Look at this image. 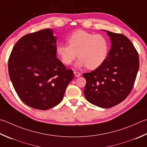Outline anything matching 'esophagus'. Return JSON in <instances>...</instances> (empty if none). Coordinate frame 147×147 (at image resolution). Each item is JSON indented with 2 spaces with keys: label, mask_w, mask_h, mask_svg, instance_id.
Returning <instances> with one entry per match:
<instances>
[{
  "label": "esophagus",
  "mask_w": 147,
  "mask_h": 147,
  "mask_svg": "<svg viewBox=\"0 0 147 147\" xmlns=\"http://www.w3.org/2000/svg\"><path fill=\"white\" fill-rule=\"evenodd\" d=\"M74 75H75L76 77H78V76H80V73L79 72L74 71Z\"/></svg>",
  "instance_id": "esophagus-1"
}]
</instances>
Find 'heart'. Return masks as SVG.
Returning a JSON list of instances; mask_svg holds the SVG:
<instances>
[{
  "label": "heart",
  "mask_w": 147,
  "mask_h": 147,
  "mask_svg": "<svg viewBox=\"0 0 147 147\" xmlns=\"http://www.w3.org/2000/svg\"><path fill=\"white\" fill-rule=\"evenodd\" d=\"M68 44H59L56 51L62 62L70 65L78 56V67L86 66L89 69L99 67L106 60L109 52V42L102 34H94L78 30L67 38Z\"/></svg>",
  "instance_id": "1"
}]
</instances>
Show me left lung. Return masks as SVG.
<instances>
[{"mask_svg": "<svg viewBox=\"0 0 147 147\" xmlns=\"http://www.w3.org/2000/svg\"><path fill=\"white\" fill-rule=\"evenodd\" d=\"M111 49L99 67L83 74L86 80L84 95L90 103L110 108L123 101L131 92L140 67L138 53L124 34L105 31Z\"/></svg>", "mask_w": 147, "mask_h": 147, "instance_id": "1", "label": "left lung"}]
</instances>
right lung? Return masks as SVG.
<instances>
[{
	"label": "right lung",
	"instance_id": "add662e5",
	"mask_svg": "<svg viewBox=\"0 0 147 147\" xmlns=\"http://www.w3.org/2000/svg\"><path fill=\"white\" fill-rule=\"evenodd\" d=\"M57 37L52 29L26 34L8 60L11 81L18 97L30 107L47 110L62 100L74 74L57 58Z\"/></svg>",
	"mask_w": 147,
	"mask_h": 147
}]
</instances>
